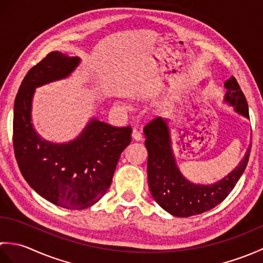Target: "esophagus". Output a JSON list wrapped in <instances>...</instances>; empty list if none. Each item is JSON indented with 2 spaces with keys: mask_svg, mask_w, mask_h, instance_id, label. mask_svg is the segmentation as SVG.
Here are the masks:
<instances>
[{
  "mask_svg": "<svg viewBox=\"0 0 263 263\" xmlns=\"http://www.w3.org/2000/svg\"><path fill=\"white\" fill-rule=\"evenodd\" d=\"M132 139L136 141H140V140H142V135L138 130H133L132 131Z\"/></svg>",
  "mask_w": 263,
  "mask_h": 263,
  "instance_id": "1",
  "label": "esophagus"
}]
</instances>
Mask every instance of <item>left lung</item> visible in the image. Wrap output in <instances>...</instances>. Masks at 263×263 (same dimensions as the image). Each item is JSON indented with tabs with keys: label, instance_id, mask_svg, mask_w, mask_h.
Returning a JSON list of instances; mask_svg holds the SVG:
<instances>
[{
	"label": "left lung",
	"instance_id": "left-lung-1",
	"mask_svg": "<svg viewBox=\"0 0 263 263\" xmlns=\"http://www.w3.org/2000/svg\"><path fill=\"white\" fill-rule=\"evenodd\" d=\"M224 103L247 119L248 102L236 79L230 78L225 83ZM148 150V184L153 198L161 208L176 217L200 215L219 204L236 185L247 168L251 143L243 159L220 181L212 184H199L189 181L177 165L173 149L168 119L153 120L143 130Z\"/></svg>",
	"mask_w": 263,
	"mask_h": 263
}]
</instances>
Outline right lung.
Returning <instances> with one entry per match:
<instances>
[{
    "instance_id": "obj_1",
    "label": "right lung",
    "mask_w": 263,
    "mask_h": 263,
    "mask_svg": "<svg viewBox=\"0 0 263 263\" xmlns=\"http://www.w3.org/2000/svg\"><path fill=\"white\" fill-rule=\"evenodd\" d=\"M80 62L78 57L49 53L26 74L13 109V147L22 176L41 197L72 210L86 209L104 197L132 133L130 126L115 127L92 117L68 142L38 135L31 116L36 88L70 77Z\"/></svg>"
}]
</instances>
